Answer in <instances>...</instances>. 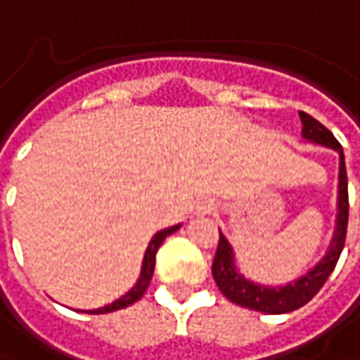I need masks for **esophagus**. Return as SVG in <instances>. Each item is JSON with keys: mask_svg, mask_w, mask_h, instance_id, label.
Returning a JSON list of instances; mask_svg holds the SVG:
<instances>
[{"mask_svg": "<svg viewBox=\"0 0 360 360\" xmlns=\"http://www.w3.org/2000/svg\"><path fill=\"white\" fill-rule=\"evenodd\" d=\"M214 209H217L214 200H212L211 197H202V199H199V202H197L195 212H197V214H211V212H214Z\"/></svg>", "mask_w": 360, "mask_h": 360, "instance_id": "esophagus-1", "label": "esophagus"}]
</instances>
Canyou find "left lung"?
Listing matches in <instances>:
<instances>
[{"label":"left lung","instance_id":"1","mask_svg":"<svg viewBox=\"0 0 360 360\" xmlns=\"http://www.w3.org/2000/svg\"><path fill=\"white\" fill-rule=\"evenodd\" d=\"M302 118V136L307 141H314L325 148L335 149L339 153V191H337V217H335V231L331 244L325 252V256L315 264L311 270L300 276L297 280L285 283V285H264L248 280L244 274L236 268L234 260V250L231 242L221 232L219 238V248L212 260V276L219 290L226 300H231L236 305L248 307L254 311L262 314H290L303 307L309 300L327 282V278L337 266V260L341 256L347 238V221H349V193H347V169H345V155L341 143L335 139V136L319 124L317 120L311 118L309 114L300 112Z\"/></svg>","mask_w":360,"mask_h":360}]
</instances>
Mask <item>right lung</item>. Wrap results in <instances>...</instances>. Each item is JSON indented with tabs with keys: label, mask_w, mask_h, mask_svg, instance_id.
Instances as JSON below:
<instances>
[{
	"label": "right lung",
	"mask_w": 360,
	"mask_h": 360,
	"mask_svg": "<svg viewBox=\"0 0 360 360\" xmlns=\"http://www.w3.org/2000/svg\"><path fill=\"white\" fill-rule=\"evenodd\" d=\"M181 224H175V226H169V229H163V231L155 232L153 234V238L149 240L148 244V250L143 254V262H141V272H139L138 282L134 283V288L126 292L122 297H118L116 302L108 303V305H104V307H98V309H88L86 314L98 315V314H110V311H118V309H124V307H128L131 303H136L146 293L148 290L149 282H151V278H153V270H155V254L160 250V246L163 244V240L173 234L175 231H179Z\"/></svg>",
	"instance_id": "add662e5"
}]
</instances>
